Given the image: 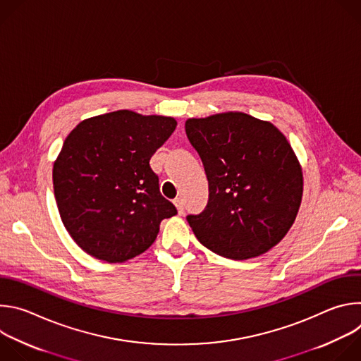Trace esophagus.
Instances as JSON below:
<instances>
[{"mask_svg":"<svg viewBox=\"0 0 361 361\" xmlns=\"http://www.w3.org/2000/svg\"><path fill=\"white\" fill-rule=\"evenodd\" d=\"M174 204H176V207L178 210V214H183L184 213V201H183V198H180V197L176 198Z\"/></svg>","mask_w":361,"mask_h":361,"instance_id":"1","label":"esophagus"}]
</instances>
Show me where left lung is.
<instances>
[{"label": "left lung", "instance_id": "1", "mask_svg": "<svg viewBox=\"0 0 361 361\" xmlns=\"http://www.w3.org/2000/svg\"><path fill=\"white\" fill-rule=\"evenodd\" d=\"M185 133L209 180L204 212L187 216L198 241L233 260L279 244L302 197L301 167L281 131L244 113H223L187 120Z\"/></svg>", "mask_w": 361, "mask_h": 361}]
</instances>
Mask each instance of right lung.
Returning <instances> with one entry per match:
<instances>
[{"label":"right lung","instance_id":"add662e5","mask_svg":"<svg viewBox=\"0 0 361 361\" xmlns=\"http://www.w3.org/2000/svg\"><path fill=\"white\" fill-rule=\"evenodd\" d=\"M176 126L171 117L118 110L84 120L68 134L53 169L54 195L64 227L87 254L127 262L177 214L149 167Z\"/></svg>","mask_w":361,"mask_h":361}]
</instances>
